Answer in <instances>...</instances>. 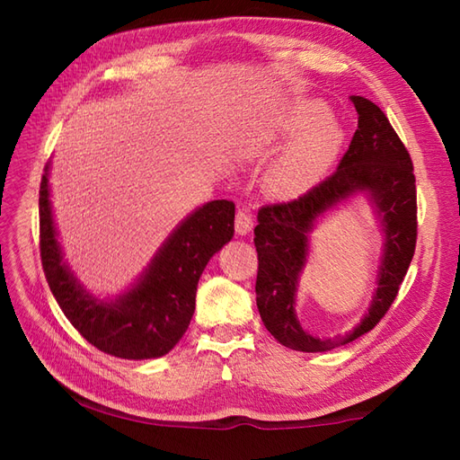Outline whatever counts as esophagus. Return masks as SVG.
<instances>
[{"label":"esophagus","instance_id":"34e87169","mask_svg":"<svg viewBox=\"0 0 460 460\" xmlns=\"http://www.w3.org/2000/svg\"><path fill=\"white\" fill-rule=\"evenodd\" d=\"M235 231L237 235H247L252 231V215L247 209H239L235 215Z\"/></svg>","mask_w":460,"mask_h":460}]
</instances>
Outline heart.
<instances>
[{
    "label": "heart",
    "mask_w": 460,
    "mask_h": 460,
    "mask_svg": "<svg viewBox=\"0 0 460 460\" xmlns=\"http://www.w3.org/2000/svg\"><path fill=\"white\" fill-rule=\"evenodd\" d=\"M290 140L269 164L265 188L282 199L298 198L324 178L341 148L340 126L330 119L326 104L300 101L280 116L267 144Z\"/></svg>",
    "instance_id": "heart-1"
}]
</instances>
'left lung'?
<instances>
[{
    "mask_svg": "<svg viewBox=\"0 0 460 460\" xmlns=\"http://www.w3.org/2000/svg\"><path fill=\"white\" fill-rule=\"evenodd\" d=\"M351 102L358 130L338 170L302 198L265 205L257 215V308L270 334L290 349L326 351L364 336L392 306L415 252L417 191L411 158L377 104L364 96H351ZM358 192L367 195L385 233L378 288L358 327L346 337L320 341L296 318V292L307 260L309 233L328 210Z\"/></svg>",
    "mask_w": 460,
    "mask_h": 460,
    "instance_id": "obj_1",
    "label": "left lung"
}]
</instances>
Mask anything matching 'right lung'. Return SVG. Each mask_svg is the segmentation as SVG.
I'll use <instances>...</instances> for the list:
<instances>
[{"instance_id": "add662e5", "label": "right lung", "mask_w": 460, "mask_h": 460, "mask_svg": "<svg viewBox=\"0 0 460 460\" xmlns=\"http://www.w3.org/2000/svg\"><path fill=\"white\" fill-rule=\"evenodd\" d=\"M45 165L39 190V231L45 279L68 322L104 354L160 358L178 344L195 310V292L209 259L235 233V203L215 199L190 213L155 252L140 279L116 298H99L73 275L53 219Z\"/></svg>"}]
</instances>
